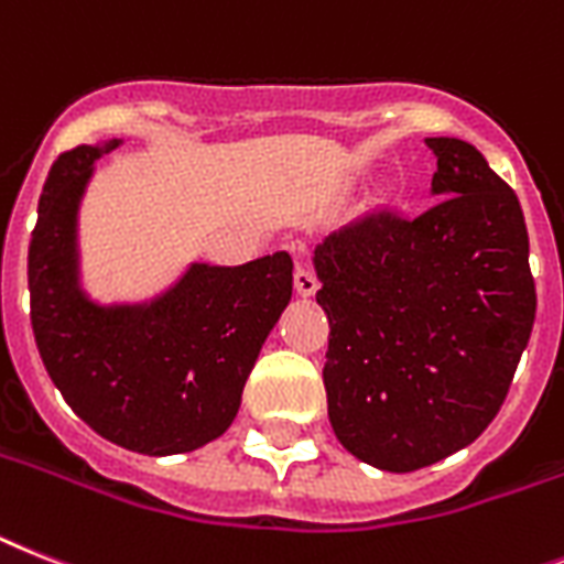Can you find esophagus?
I'll return each instance as SVG.
<instances>
[{
  "mask_svg": "<svg viewBox=\"0 0 564 564\" xmlns=\"http://www.w3.org/2000/svg\"><path fill=\"white\" fill-rule=\"evenodd\" d=\"M295 290L301 297H312L318 292V278L310 272V269L297 267L295 269Z\"/></svg>",
  "mask_w": 564,
  "mask_h": 564,
  "instance_id": "1",
  "label": "esophagus"
}]
</instances>
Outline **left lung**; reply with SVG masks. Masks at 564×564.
<instances>
[{"label":"left lung","mask_w":564,"mask_h":564,"mask_svg":"<svg viewBox=\"0 0 564 564\" xmlns=\"http://www.w3.org/2000/svg\"><path fill=\"white\" fill-rule=\"evenodd\" d=\"M427 145L438 160L427 212H367L315 249L329 424L355 458L390 473L485 433L536 318L516 192L465 140Z\"/></svg>","instance_id":"8db88e82"}]
</instances>
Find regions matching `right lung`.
Here are the masks:
<instances>
[{
	"label": "right lung",
	"mask_w": 564,
	"mask_h": 564,
	"mask_svg": "<svg viewBox=\"0 0 564 564\" xmlns=\"http://www.w3.org/2000/svg\"><path fill=\"white\" fill-rule=\"evenodd\" d=\"M77 145L51 165L28 246L33 338L56 390L108 442L145 456L197 451L224 435L267 335L292 297V258L192 263L151 304L99 306L79 290L77 212L94 160Z\"/></svg>",
	"instance_id": "right-lung-1"
}]
</instances>
